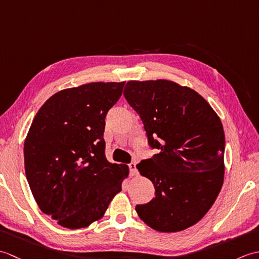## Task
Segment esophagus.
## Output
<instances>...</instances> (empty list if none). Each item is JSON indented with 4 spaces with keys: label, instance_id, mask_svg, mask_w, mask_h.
<instances>
[{
    "label": "esophagus",
    "instance_id": "obj_1",
    "mask_svg": "<svg viewBox=\"0 0 259 259\" xmlns=\"http://www.w3.org/2000/svg\"><path fill=\"white\" fill-rule=\"evenodd\" d=\"M129 169H130V175L131 176H137V175H138V170H137L136 162L129 163Z\"/></svg>",
    "mask_w": 259,
    "mask_h": 259
}]
</instances>
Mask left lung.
Returning <instances> with one entry per match:
<instances>
[{
  "label": "left lung",
  "mask_w": 259,
  "mask_h": 259,
  "mask_svg": "<svg viewBox=\"0 0 259 259\" xmlns=\"http://www.w3.org/2000/svg\"><path fill=\"white\" fill-rule=\"evenodd\" d=\"M123 96L140 115L150 148L159 151L137 164L156 195L137 205V212L158 232L192 226L213 205L224 183L221 119L195 90L172 81H129Z\"/></svg>",
  "instance_id": "1"
}]
</instances>
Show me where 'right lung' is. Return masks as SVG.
<instances>
[{"instance_id":"right-lung-1","label":"right lung","mask_w":259,"mask_h":259,"mask_svg":"<svg viewBox=\"0 0 259 259\" xmlns=\"http://www.w3.org/2000/svg\"><path fill=\"white\" fill-rule=\"evenodd\" d=\"M124 82H92L57 92L38 110L24 142V167L42 212L70 229L100 219L128 177L107 160L106 115Z\"/></svg>"}]
</instances>
